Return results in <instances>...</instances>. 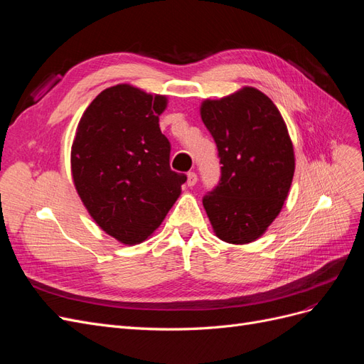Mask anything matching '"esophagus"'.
Listing matches in <instances>:
<instances>
[{"label":"esophagus","mask_w":364,"mask_h":364,"mask_svg":"<svg viewBox=\"0 0 364 364\" xmlns=\"http://www.w3.org/2000/svg\"><path fill=\"white\" fill-rule=\"evenodd\" d=\"M197 183V174L194 171H190L188 176H186V185L194 186Z\"/></svg>","instance_id":"34e87169"}]
</instances>
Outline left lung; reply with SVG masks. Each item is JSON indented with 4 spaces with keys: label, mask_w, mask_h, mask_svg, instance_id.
<instances>
[{
    "label": "left lung",
    "mask_w": 364,
    "mask_h": 364,
    "mask_svg": "<svg viewBox=\"0 0 364 364\" xmlns=\"http://www.w3.org/2000/svg\"><path fill=\"white\" fill-rule=\"evenodd\" d=\"M200 117L215 141L222 178L203 206L214 234L230 245L264 235L287 199L294 149L287 124L270 98L245 86L203 100Z\"/></svg>",
    "instance_id": "obj_1"
}]
</instances>
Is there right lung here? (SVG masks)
<instances>
[{
    "label": "right lung",
    "instance_id": "add662e5",
    "mask_svg": "<svg viewBox=\"0 0 364 364\" xmlns=\"http://www.w3.org/2000/svg\"><path fill=\"white\" fill-rule=\"evenodd\" d=\"M167 105V95L119 83L94 98L75 129V191L94 222L127 246L153 235L186 181L170 168V142L159 129Z\"/></svg>",
    "mask_w": 364,
    "mask_h": 364
}]
</instances>
